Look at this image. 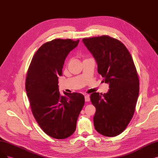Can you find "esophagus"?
<instances>
[{
  "instance_id": "34e87169",
  "label": "esophagus",
  "mask_w": 158,
  "mask_h": 158,
  "mask_svg": "<svg viewBox=\"0 0 158 158\" xmlns=\"http://www.w3.org/2000/svg\"><path fill=\"white\" fill-rule=\"evenodd\" d=\"M85 102H89V101L90 100V97H89V94H85Z\"/></svg>"
}]
</instances>
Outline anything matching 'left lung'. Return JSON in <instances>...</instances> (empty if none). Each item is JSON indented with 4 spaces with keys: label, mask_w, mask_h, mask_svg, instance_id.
<instances>
[{
    "label": "left lung",
    "mask_w": 158,
    "mask_h": 158,
    "mask_svg": "<svg viewBox=\"0 0 158 158\" xmlns=\"http://www.w3.org/2000/svg\"><path fill=\"white\" fill-rule=\"evenodd\" d=\"M82 42L95 59L98 74L110 87L107 93L94 92L90 96L96 108L94 128L104 136H117L133 117L139 91L133 59L123 43L108 35L84 38Z\"/></svg>",
    "instance_id": "obj_1"
}]
</instances>
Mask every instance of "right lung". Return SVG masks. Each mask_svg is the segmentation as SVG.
I'll return each instance as SVG.
<instances>
[{"instance_id": "1", "label": "right lung", "mask_w": 158, "mask_h": 158, "mask_svg": "<svg viewBox=\"0 0 158 158\" xmlns=\"http://www.w3.org/2000/svg\"><path fill=\"white\" fill-rule=\"evenodd\" d=\"M78 43L79 40L56 39L43 44L27 72L25 87L33 115L45 134L58 139L74 133L85 102L81 93L61 95L58 85L65 60Z\"/></svg>"}]
</instances>
